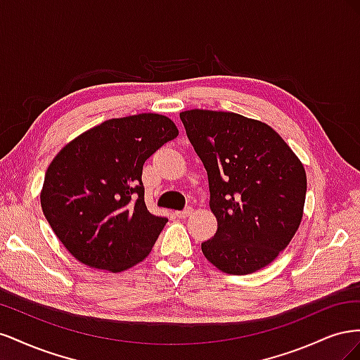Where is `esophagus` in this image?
Returning <instances> with one entry per match:
<instances>
[{"label":"esophagus","instance_id":"34e87169","mask_svg":"<svg viewBox=\"0 0 360 360\" xmlns=\"http://www.w3.org/2000/svg\"><path fill=\"white\" fill-rule=\"evenodd\" d=\"M191 214H192V209H184L181 212H176V216L179 219H186V217H189Z\"/></svg>","mask_w":360,"mask_h":360}]
</instances>
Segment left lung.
<instances>
[{
	"instance_id": "1",
	"label": "left lung",
	"mask_w": 360,
	"mask_h": 360,
	"mask_svg": "<svg viewBox=\"0 0 360 360\" xmlns=\"http://www.w3.org/2000/svg\"><path fill=\"white\" fill-rule=\"evenodd\" d=\"M186 135L209 176L217 231L201 243L204 257L225 274L248 275L269 266L299 230L307 172L269 124L236 112H180Z\"/></svg>"
}]
</instances>
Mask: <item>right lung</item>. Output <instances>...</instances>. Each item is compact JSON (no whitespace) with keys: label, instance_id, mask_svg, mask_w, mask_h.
Here are the masks:
<instances>
[{"label":"right lung","instance_id":"1","mask_svg":"<svg viewBox=\"0 0 360 360\" xmlns=\"http://www.w3.org/2000/svg\"><path fill=\"white\" fill-rule=\"evenodd\" d=\"M179 135L171 118L144 112L106 120L72 139L49 163L43 214L82 264L123 271L141 263L168 222L144 201V162Z\"/></svg>","mask_w":360,"mask_h":360}]
</instances>
